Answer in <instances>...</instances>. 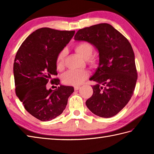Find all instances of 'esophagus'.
<instances>
[{
	"label": "esophagus",
	"instance_id": "obj_1",
	"mask_svg": "<svg viewBox=\"0 0 154 154\" xmlns=\"http://www.w3.org/2000/svg\"><path fill=\"white\" fill-rule=\"evenodd\" d=\"M81 88V87L80 86H75L74 87V89L75 90V91H77V90H79V89Z\"/></svg>",
	"mask_w": 154,
	"mask_h": 154
}]
</instances>
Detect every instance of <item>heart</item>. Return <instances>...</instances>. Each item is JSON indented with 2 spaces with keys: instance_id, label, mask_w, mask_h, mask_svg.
I'll return each mask as SVG.
<instances>
[{
  "instance_id": "b5f03b06",
  "label": "heart",
  "mask_w": 154,
  "mask_h": 154,
  "mask_svg": "<svg viewBox=\"0 0 154 154\" xmlns=\"http://www.w3.org/2000/svg\"><path fill=\"white\" fill-rule=\"evenodd\" d=\"M75 50L85 60L91 63H94L93 59L90 58L93 52V47L87 42H81L75 44ZM66 50H61L58 54L56 58V65L59 69H62L64 65L65 57L66 56ZM89 73L87 70H70L66 72L62 77V81L68 85H77L85 80L89 77Z\"/></svg>"
}]
</instances>
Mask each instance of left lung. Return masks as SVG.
Wrapping results in <instances>:
<instances>
[{
	"instance_id": "8db88e82",
	"label": "left lung",
	"mask_w": 154,
	"mask_h": 154,
	"mask_svg": "<svg viewBox=\"0 0 154 154\" xmlns=\"http://www.w3.org/2000/svg\"><path fill=\"white\" fill-rule=\"evenodd\" d=\"M74 38L89 42L99 51V67L90 78L97 84L86 101L87 108L100 117L115 116L131 99L138 79L131 44L106 23L80 29Z\"/></svg>"
}]
</instances>
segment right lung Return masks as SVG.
I'll return each mask as SVG.
<instances>
[{
  "mask_svg": "<svg viewBox=\"0 0 154 154\" xmlns=\"http://www.w3.org/2000/svg\"><path fill=\"white\" fill-rule=\"evenodd\" d=\"M75 34V31H60L42 28L29 35L19 48L14 62L16 96L25 109L41 121H50L65 110L73 87L60 85L47 89L50 79L57 85L56 58Z\"/></svg>",
  "mask_w": 154,
  "mask_h": 154,
  "instance_id": "1",
  "label": "right lung"
}]
</instances>
